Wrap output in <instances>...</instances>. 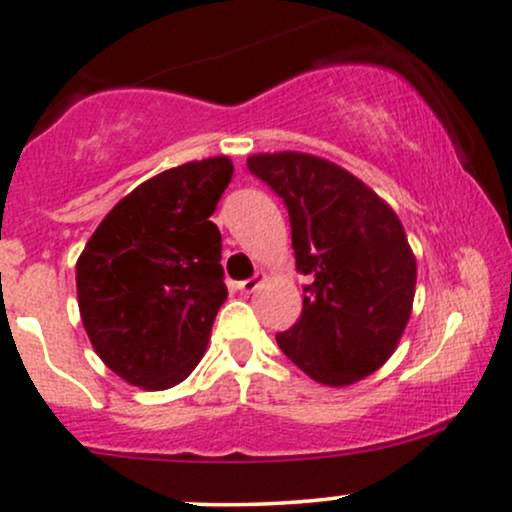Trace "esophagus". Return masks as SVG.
<instances>
[{
	"label": "esophagus",
	"mask_w": 512,
	"mask_h": 512,
	"mask_svg": "<svg viewBox=\"0 0 512 512\" xmlns=\"http://www.w3.org/2000/svg\"><path fill=\"white\" fill-rule=\"evenodd\" d=\"M264 281V274L262 272H257L255 276H250V279H245V281H240L238 284V289L243 291V293H252V291H257L260 289V284Z\"/></svg>",
	"instance_id": "34e87169"
}]
</instances>
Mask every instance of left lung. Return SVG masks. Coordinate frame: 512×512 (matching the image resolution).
<instances>
[{"label":"left lung","instance_id":"left-lung-1","mask_svg":"<svg viewBox=\"0 0 512 512\" xmlns=\"http://www.w3.org/2000/svg\"><path fill=\"white\" fill-rule=\"evenodd\" d=\"M289 209L303 313L276 344L305 375L344 387L375 373L407 327L416 260L390 204L349 170L298 151L248 158Z\"/></svg>","mask_w":512,"mask_h":512}]
</instances>
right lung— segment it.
I'll list each match as a JSON object with an SVG mask.
<instances>
[{
  "label": "right lung",
  "instance_id": "add662e5",
  "mask_svg": "<svg viewBox=\"0 0 512 512\" xmlns=\"http://www.w3.org/2000/svg\"><path fill=\"white\" fill-rule=\"evenodd\" d=\"M231 175L226 156L154 175L110 209L76 262L88 339L129 385L168 390L202 361L228 296L209 216Z\"/></svg>",
  "mask_w": 512,
  "mask_h": 512
}]
</instances>
